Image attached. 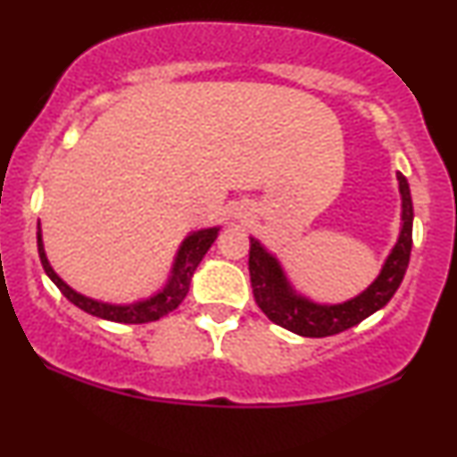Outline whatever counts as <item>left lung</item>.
<instances>
[{
    "instance_id": "obj_1",
    "label": "left lung",
    "mask_w": 457,
    "mask_h": 457,
    "mask_svg": "<svg viewBox=\"0 0 457 457\" xmlns=\"http://www.w3.org/2000/svg\"><path fill=\"white\" fill-rule=\"evenodd\" d=\"M402 193V234L395 249L391 251L378 279L371 283L361 296L344 305H313L305 298L296 296L287 286L286 277L277 260L264 251L258 240L251 238L249 246V275L255 303L270 322L303 335V337H328L356 327L367 316L378 312L391 301L400 287L403 272L408 269L412 249V199L406 178L397 174Z\"/></svg>"
}]
</instances>
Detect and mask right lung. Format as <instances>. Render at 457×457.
<instances>
[{"mask_svg":"<svg viewBox=\"0 0 457 457\" xmlns=\"http://www.w3.org/2000/svg\"><path fill=\"white\" fill-rule=\"evenodd\" d=\"M217 228L212 229H202V232L191 234L188 238L182 243L180 251H178V258L174 264V275H171L170 283L162 292H159L156 296H152L150 301L137 303V305H127V307H118V305H104V303L92 301V298H86L81 295H77L75 290L66 286L60 277L55 275L54 269L49 266L45 255V246H43V238H40V223H38V255L40 262H43V269L49 279L60 287V292L64 295L72 305H77L79 309H83L90 316L109 320V322H120V324H145V322H154L162 316H167L170 312L180 305L185 301L187 292H188V283H191L193 272H195L197 264L202 262L206 251L211 249V245L217 238Z\"/></svg>","mask_w":457,"mask_h":457,"instance_id":"1","label":"right lung"}]
</instances>
